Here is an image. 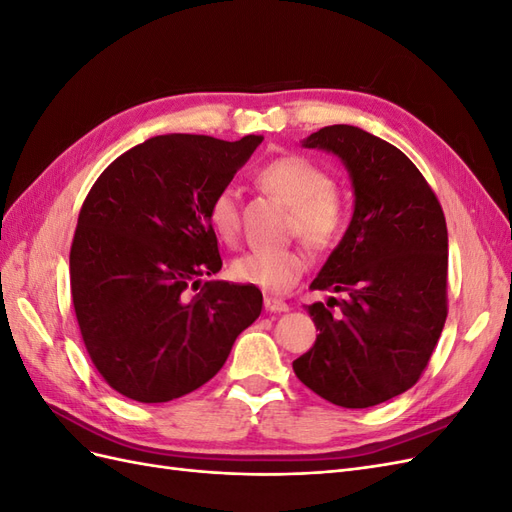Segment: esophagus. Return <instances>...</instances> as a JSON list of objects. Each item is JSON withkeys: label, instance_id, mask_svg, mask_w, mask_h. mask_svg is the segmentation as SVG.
<instances>
[{"label": "esophagus", "instance_id": "34e87169", "mask_svg": "<svg viewBox=\"0 0 512 512\" xmlns=\"http://www.w3.org/2000/svg\"><path fill=\"white\" fill-rule=\"evenodd\" d=\"M265 309L273 314H282V312H288V303L277 297H265Z\"/></svg>", "mask_w": 512, "mask_h": 512}]
</instances>
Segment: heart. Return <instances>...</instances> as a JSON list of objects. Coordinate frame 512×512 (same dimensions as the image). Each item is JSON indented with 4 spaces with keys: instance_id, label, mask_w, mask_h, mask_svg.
<instances>
[{
    "instance_id": "1",
    "label": "heart",
    "mask_w": 512,
    "mask_h": 512,
    "mask_svg": "<svg viewBox=\"0 0 512 512\" xmlns=\"http://www.w3.org/2000/svg\"><path fill=\"white\" fill-rule=\"evenodd\" d=\"M254 179L267 194L290 207V230L299 232L309 245L327 250L342 237L348 220L344 198L335 190L333 177L312 160L288 153L262 164ZM207 220L224 243H235L241 228L237 192L232 188L215 192L209 200ZM305 269L307 256L303 250L277 247L239 256L232 262V277L269 292H286L299 282Z\"/></svg>"
}]
</instances>
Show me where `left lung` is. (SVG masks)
Returning a JSON list of instances; mask_svg holds the SVG:
<instances>
[{"label": "left lung", "mask_w": 512, "mask_h": 512, "mask_svg": "<svg viewBox=\"0 0 512 512\" xmlns=\"http://www.w3.org/2000/svg\"><path fill=\"white\" fill-rule=\"evenodd\" d=\"M303 147L342 158L354 213L309 286L344 292L346 299L307 305L320 333L292 369L307 389L335 406H378L412 389L444 329V211L406 153L361 128H320ZM335 304L339 315L330 312Z\"/></svg>", "instance_id": "8db88e82"}]
</instances>
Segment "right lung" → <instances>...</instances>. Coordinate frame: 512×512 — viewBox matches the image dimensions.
Here are the masks:
<instances>
[{"mask_svg":"<svg viewBox=\"0 0 512 512\" xmlns=\"http://www.w3.org/2000/svg\"><path fill=\"white\" fill-rule=\"evenodd\" d=\"M262 136L228 143L164 134L132 147L91 185L70 247V290L91 363L141 404L196 391L260 316L250 284L200 282L222 269L207 209Z\"/></svg>","mask_w":512,"mask_h":512,"instance_id":"add662e5","label":"right lung"}]
</instances>
